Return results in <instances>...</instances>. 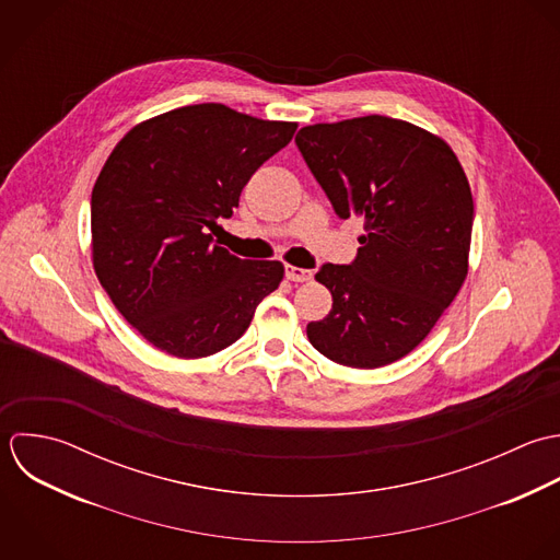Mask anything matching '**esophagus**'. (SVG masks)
<instances>
[{"label": "esophagus", "mask_w": 560, "mask_h": 560, "mask_svg": "<svg viewBox=\"0 0 560 560\" xmlns=\"http://www.w3.org/2000/svg\"><path fill=\"white\" fill-rule=\"evenodd\" d=\"M284 273L291 282H308L313 278V271L308 269H302V267H295V265H287L284 267Z\"/></svg>", "instance_id": "esophagus-1"}]
</instances>
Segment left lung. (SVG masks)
Returning <instances> with one entry per match:
<instances>
[{"mask_svg":"<svg viewBox=\"0 0 560 560\" xmlns=\"http://www.w3.org/2000/svg\"><path fill=\"white\" fill-rule=\"evenodd\" d=\"M295 143L335 212L365 225L357 260L315 276L332 311L308 324V341L346 368L390 365L430 335L467 278V176L443 139L382 115L306 126Z\"/></svg>","mask_w":560,"mask_h":560,"instance_id":"8db88e82","label":"left lung"}]
</instances>
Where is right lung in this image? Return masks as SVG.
<instances>
[{
  "mask_svg": "<svg viewBox=\"0 0 560 560\" xmlns=\"http://www.w3.org/2000/svg\"><path fill=\"white\" fill-rule=\"evenodd\" d=\"M295 130L195 104L135 126L110 152L91 195L93 267L115 308L161 352L225 350L280 287V260L236 258L212 234Z\"/></svg>",
  "mask_w": 560,
  "mask_h": 560,
  "instance_id": "obj_1",
  "label": "right lung"
}]
</instances>
